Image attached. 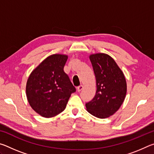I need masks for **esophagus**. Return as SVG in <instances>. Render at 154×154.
<instances>
[{
	"label": "esophagus",
	"instance_id": "1",
	"mask_svg": "<svg viewBox=\"0 0 154 154\" xmlns=\"http://www.w3.org/2000/svg\"><path fill=\"white\" fill-rule=\"evenodd\" d=\"M83 85H79V86H78L77 87V91H78V92H81V91H82V89H83Z\"/></svg>",
	"mask_w": 154,
	"mask_h": 154
}]
</instances>
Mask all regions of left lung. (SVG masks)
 Listing matches in <instances>:
<instances>
[{"mask_svg":"<svg viewBox=\"0 0 154 154\" xmlns=\"http://www.w3.org/2000/svg\"><path fill=\"white\" fill-rule=\"evenodd\" d=\"M90 60L96 77V92L92 100L85 103V106L96 118H108L124 102L127 90L126 79L116 62L107 54H92Z\"/></svg>","mask_w":154,"mask_h":154,"instance_id":"obj_1","label":"left lung"}]
</instances>
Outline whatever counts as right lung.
<instances>
[{"mask_svg":"<svg viewBox=\"0 0 154 154\" xmlns=\"http://www.w3.org/2000/svg\"><path fill=\"white\" fill-rule=\"evenodd\" d=\"M68 56H49L32 71L26 83V96L33 110L44 118H51L66 108L76 89L64 66Z\"/></svg>","mask_w":154,"mask_h":154,"instance_id":"right-lung-1","label":"right lung"}]
</instances>
